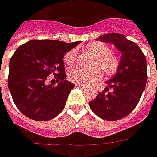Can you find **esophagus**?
<instances>
[{"instance_id": "34e87169", "label": "esophagus", "mask_w": 157, "mask_h": 157, "mask_svg": "<svg viewBox=\"0 0 157 157\" xmlns=\"http://www.w3.org/2000/svg\"><path fill=\"white\" fill-rule=\"evenodd\" d=\"M75 86H76V87H78V88H87V86L82 85V84H78V83H76V84H75Z\"/></svg>"}]
</instances>
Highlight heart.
<instances>
[{
    "instance_id": "b5f03b06",
    "label": "heart",
    "mask_w": 157,
    "mask_h": 157,
    "mask_svg": "<svg viewBox=\"0 0 157 157\" xmlns=\"http://www.w3.org/2000/svg\"><path fill=\"white\" fill-rule=\"evenodd\" d=\"M88 51L94 55L91 69H83L75 67L69 69L68 78L73 83L89 85L98 82L102 77V72L108 75H113L120 66V57L116 53L111 51V47L101 41H95L87 46ZM78 51L72 49L63 55V60L66 66L73 65L77 59Z\"/></svg>"
}]
</instances>
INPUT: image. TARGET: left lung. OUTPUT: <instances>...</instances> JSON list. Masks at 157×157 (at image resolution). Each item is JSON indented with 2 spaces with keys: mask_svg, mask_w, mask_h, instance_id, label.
<instances>
[{
  "mask_svg": "<svg viewBox=\"0 0 157 157\" xmlns=\"http://www.w3.org/2000/svg\"><path fill=\"white\" fill-rule=\"evenodd\" d=\"M96 40L113 44L122 58L116 74L107 82L108 87L88 104L97 116L116 121L130 114L139 102L147 83V59L140 47L124 35L107 34Z\"/></svg>",
  "mask_w": 157,
  "mask_h": 157,
  "instance_id": "1",
  "label": "left lung"
}]
</instances>
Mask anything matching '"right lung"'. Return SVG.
<instances>
[{
	"instance_id": "1",
	"label": "right lung",
	"mask_w": 157,
	"mask_h": 157,
	"mask_svg": "<svg viewBox=\"0 0 157 157\" xmlns=\"http://www.w3.org/2000/svg\"><path fill=\"white\" fill-rule=\"evenodd\" d=\"M79 43L33 40L17 48L10 58L8 88L25 116L35 121H48L63 111L74 87L65 80L63 58ZM50 74L55 75L57 86L45 83Z\"/></svg>"
}]
</instances>
